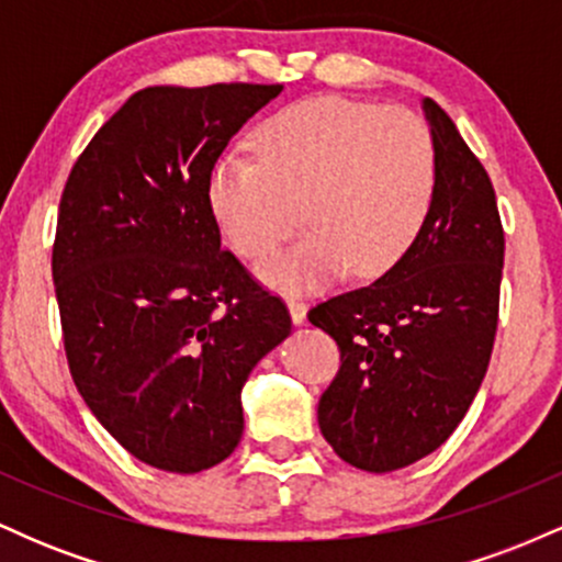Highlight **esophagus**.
Instances as JSON below:
<instances>
[{"instance_id": "obj_1", "label": "esophagus", "mask_w": 562, "mask_h": 562, "mask_svg": "<svg viewBox=\"0 0 562 562\" xmlns=\"http://www.w3.org/2000/svg\"><path fill=\"white\" fill-rule=\"evenodd\" d=\"M288 312L293 325H303V322H306V303L301 299H288Z\"/></svg>"}]
</instances>
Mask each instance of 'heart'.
Segmentation results:
<instances>
[{
	"label": "heart",
	"instance_id": "b5f03b06",
	"mask_svg": "<svg viewBox=\"0 0 562 562\" xmlns=\"http://www.w3.org/2000/svg\"><path fill=\"white\" fill-rule=\"evenodd\" d=\"M256 153L218 156L205 192L224 237L245 259L274 248L303 203L312 232L256 267L285 293L317 290L348 269L357 277L389 272L434 209L436 142L406 108L308 97L263 121Z\"/></svg>",
	"mask_w": 562,
	"mask_h": 562
}]
</instances>
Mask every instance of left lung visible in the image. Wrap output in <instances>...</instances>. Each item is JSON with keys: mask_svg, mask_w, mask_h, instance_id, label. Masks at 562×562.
Segmentation results:
<instances>
[{"mask_svg": "<svg viewBox=\"0 0 562 562\" xmlns=\"http://www.w3.org/2000/svg\"><path fill=\"white\" fill-rule=\"evenodd\" d=\"M438 190L412 248L372 285L308 312L340 348L317 420L340 460L391 473L454 434L492 359L505 232L492 179L430 97Z\"/></svg>", "mask_w": 562, "mask_h": 562, "instance_id": "left-lung-1", "label": "left lung"}]
</instances>
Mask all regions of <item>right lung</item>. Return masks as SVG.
<instances>
[{"label": "right lung", "instance_id": "right-lung-1", "mask_svg": "<svg viewBox=\"0 0 562 562\" xmlns=\"http://www.w3.org/2000/svg\"><path fill=\"white\" fill-rule=\"evenodd\" d=\"M282 83L147 87L70 169L53 280L70 375L145 465L200 473L243 436L240 391L290 314L222 248L211 166Z\"/></svg>", "mask_w": 562, "mask_h": 562}]
</instances>
